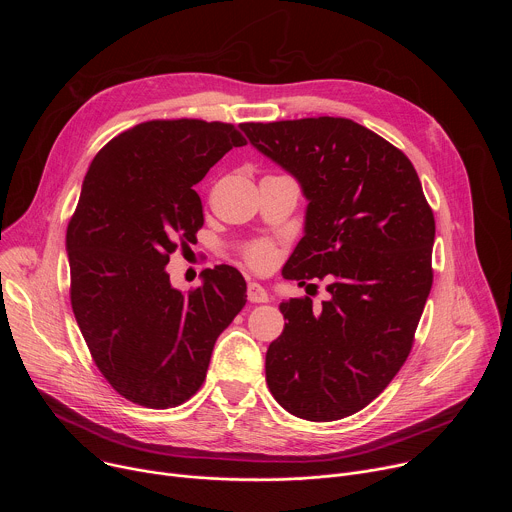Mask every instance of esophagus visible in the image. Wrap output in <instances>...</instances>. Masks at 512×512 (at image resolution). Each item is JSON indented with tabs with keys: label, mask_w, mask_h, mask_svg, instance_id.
Returning a JSON list of instances; mask_svg holds the SVG:
<instances>
[{
	"label": "esophagus",
	"mask_w": 512,
	"mask_h": 512,
	"mask_svg": "<svg viewBox=\"0 0 512 512\" xmlns=\"http://www.w3.org/2000/svg\"><path fill=\"white\" fill-rule=\"evenodd\" d=\"M247 298H249V302H253V304H265V302H269V294H267V291H265L259 283H255V281H249V285H247Z\"/></svg>",
	"instance_id": "34e87169"
}]
</instances>
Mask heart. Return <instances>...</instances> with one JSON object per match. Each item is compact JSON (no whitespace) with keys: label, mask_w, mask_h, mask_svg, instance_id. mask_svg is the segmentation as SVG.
Segmentation results:
<instances>
[{"label":"heart","mask_w":512,"mask_h":512,"mask_svg":"<svg viewBox=\"0 0 512 512\" xmlns=\"http://www.w3.org/2000/svg\"><path fill=\"white\" fill-rule=\"evenodd\" d=\"M241 257L249 267L257 271H267L275 263L277 251L269 239H253L241 245Z\"/></svg>","instance_id":"heart-1"}]
</instances>
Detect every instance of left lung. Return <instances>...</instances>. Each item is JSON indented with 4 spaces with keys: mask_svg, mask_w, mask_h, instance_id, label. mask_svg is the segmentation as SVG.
I'll list each match as a JSON object with an SVG mask.
<instances>
[{
    "mask_svg": "<svg viewBox=\"0 0 512 512\" xmlns=\"http://www.w3.org/2000/svg\"><path fill=\"white\" fill-rule=\"evenodd\" d=\"M241 127L310 200L283 277L330 279L316 310L308 296L279 304L287 324L267 348L269 391L308 421L348 417L387 389L413 348L433 283V210L411 160L352 119Z\"/></svg>",
    "mask_w": 512,
    "mask_h": 512,
    "instance_id": "1",
    "label": "left lung"
}]
</instances>
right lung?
Returning a JSON list of instances; mask_svg holds the SVG:
<instances>
[{
	"instance_id": "right-lung-1",
	"label": "right lung",
	"mask_w": 512,
	"mask_h": 512,
	"mask_svg": "<svg viewBox=\"0 0 512 512\" xmlns=\"http://www.w3.org/2000/svg\"><path fill=\"white\" fill-rule=\"evenodd\" d=\"M245 143L231 123L154 119L113 137L89 166L66 229L70 304L97 369L131 403L188 401L247 302L231 265L206 269L188 296L166 273L204 225L194 184Z\"/></svg>"
}]
</instances>
